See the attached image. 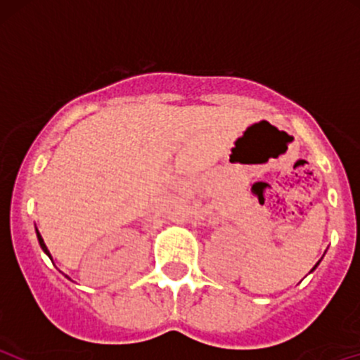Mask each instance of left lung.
Instances as JSON below:
<instances>
[{
	"instance_id": "left-lung-1",
	"label": "left lung",
	"mask_w": 360,
	"mask_h": 360,
	"mask_svg": "<svg viewBox=\"0 0 360 360\" xmlns=\"http://www.w3.org/2000/svg\"><path fill=\"white\" fill-rule=\"evenodd\" d=\"M319 262H321V260H319ZM319 262H317V264H316V266H314V267H312V271H314V269H316V267H317V266H319ZM312 271H310V272H312Z\"/></svg>"
}]
</instances>
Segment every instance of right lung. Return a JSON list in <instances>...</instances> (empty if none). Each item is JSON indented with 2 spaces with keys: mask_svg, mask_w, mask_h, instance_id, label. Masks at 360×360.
<instances>
[{
  "mask_svg": "<svg viewBox=\"0 0 360 360\" xmlns=\"http://www.w3.org/2000/svg\"><path fill=\"white\" fill-rule=\"evenodd\" d=\"M36 234H37V241H39V245H41V248H43V252L46 253V255L50 257V259H51V253H50V250H48L46 245H44V240H43V236H41V234H39V231H37V229H36ZM51 260H53V259H51ZM65 278H69V276L65 274ZM69 279H70V278H69Z\"/></svg>",
  "mask_w": 360,
  "mask_h": 360,
  "instance_id": "add662e5",
  "label": "right lung"
}]
</instances>
